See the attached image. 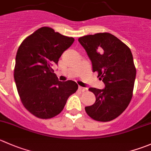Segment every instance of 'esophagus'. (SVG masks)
Segmentation results:
<instances>
[{
	"instance_id": "1",
	"label": "esophagus",
	"mask_w": 151,
	"mask_h": 151,
	"mask_svg": "<svg viewBox=\"0 0 151 151\" xmlns=\"http://www.w3.org/2000/svg\"><path fill=\"white\" fill-rule=\"evenodd\" d=\"M79 89H80L81 91H86V90H87V88H84V87H81V86H79Z\"/></svg>"
}]
</instances>
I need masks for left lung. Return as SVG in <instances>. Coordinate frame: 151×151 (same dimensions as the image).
<instances>
[{"mask_svg":"<svg viewBox=\"0 0 151 151\" xmlns=\"http://www.w3.org/2000/svg\"><path fill=\"white\" fill-rule=\"evenodd\" d=\"M78 41L91 61L93 71L98 73L105 86L104 89H88L96 101L85 110L96 121L116 119L126 109L133 96L137 70L131 49L107 32L86 35Z\"/></svg>","mask_w":151,"mask_h":151,"instance_id":"8db88e82","label":"left lung"}]
</instances>
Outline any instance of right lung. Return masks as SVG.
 Returning <instances> with one entry per match:
<instances>
[{"label":"right lung","instance_id":"add662e5","mask_svg":"<svg viewBox=\"0 0 151 151\" xmlns=\"http://www.w3.org/2000/svg\"><path fill=\"white\" fill-rule=\"evenodd\" d=\"M74 41L45 26L28 36L17 49L16 87L23 106L36 117L46 119L59 114L70 95L78 89L72 80L59 81L52 68Z\"/></svg>","mask_w":151,"mask_h":151}]
</instances>
